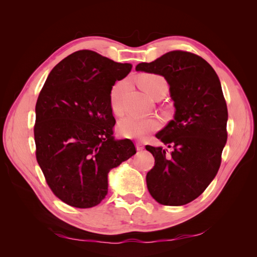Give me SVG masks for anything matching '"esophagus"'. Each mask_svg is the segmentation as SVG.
<instances>
[{
	"label": "esophagus",
	"instance_id": "obj_1",
	"mask_svg": "<svg viewBox=\"0 0 257 257\" xmlns=\"http://www.w3.org/2000/svg\"><path fill=\"white\" fill-rule=\"evenodd\" d=\"M144 145L142 144V143H136V149L138 150V151H142V150H144Z\"/></svg>",
	"mask_w": 257,
	"mask_h": 257
}]
</instances>
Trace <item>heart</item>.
<instances>
[{"mask_svg": "<svg viewBox=\"0 0 257 257\" xmlns=\"http://www.w3.org/2000/svg\"><path fill=\"white\" fill-rule=\"evenodd\" d=\"M139 84L144 91L150 96H154L158 92L167 90V82L164 77L153 73L142 74L138 78ZM125 88V81H116L110 89L109 102L110 107L114 113L119 114L122 111L121 97L123 90ZM160 121L154 116H141L128 114L124 116L118 123V131L121 136L125 138L141 139L151 132L157 131L160 127Z\"/></svg>", "mask_w": 257, "mask_h": 257, "instance_id": "1", "label": "heart"}]
</instances>
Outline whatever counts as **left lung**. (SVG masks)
Instances as JSON below:
<instances>
[{
  "label": "left lung",
  "mask_w": 257,
  "mask_h": 257,
  "mask_svg": "<svg viewBox=\"0 0 257 257\" xmlns=\"http://www.w3.org/2000/svg\"><path fill=\"white\" fill-rule=\"evenodd\" d=\"M136 71L164 77L176 108L175 118L155 135L172 148L146 146L154 166L146 181L151 196L165 206L191 203L211 182L227 141V106L221 82L206 60L192 52L169 51Z\"/></svg>",
  "instance_id": "8db88e82"
}]
</instances>
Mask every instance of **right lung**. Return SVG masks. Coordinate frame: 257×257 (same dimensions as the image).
Segmentation results:
<instances>
[{
    "instance_id": "add662e5",
    "label": "right lung",
    "mask_w": 257,
    "mask_h": 257,
    "mask_svg": "<svg viewBox=\"0 0 257 257\" xmlns=\"http://www.w3.org/2000/svg\"><path fill=\"white\" fill-rule=\"evenodd\" d=\"M92 50H79L52 68L38 95L36 160L52 193L76 208L98 205L108 173L136 153L130 139L115 141L109 92L131 72Z\"/></svg>"
}]
</instances>
